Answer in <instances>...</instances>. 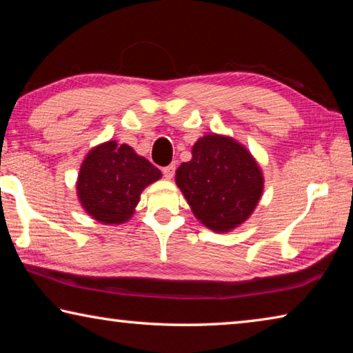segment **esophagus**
<instances>
[{
  "label": "esophagus",
  "instance_id": "1",
  "mask_svg": "<svg viewBox=\"0 0 353 353\" xmlns=\"http://www.w3.org/2000/svg\"><path fill=\"white\" fill-rule=\"evenodd\" d=\"M162 172H163L165 179H172V177H174V172H176V165L171 163L168 166H165V168L162 170Z\"/></svg>",
  "mask_w": 353,
  "mask_h": 353
}]
</instances>
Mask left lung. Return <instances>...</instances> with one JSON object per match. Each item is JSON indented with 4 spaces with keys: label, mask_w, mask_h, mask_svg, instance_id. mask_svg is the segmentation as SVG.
Segmentation results:
<instances>
[{
    "label": "left lung",
    "mask_w": 353,
    "mask_h": 353,
    "mask_svg": "<svg viewBox=\"0 0 353 353\" xmlns=\"http://www.w3.org/2000/svg\"><path fill=\"white\" fill-rule=\"evenodd\" d=\"M193 157L176 171V183L202 224L229 232L243 224L263 193V174L252 155L230 137L205 135Z\"/></svg>",
    "instance_id": "1"
}]
</instances>
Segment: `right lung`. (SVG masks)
<instances>
[{
  "label": "right lung",
  "mask_w": 353,
  "mask_h": 353,
  "mask_svg": "<svg viewBox=\"0 0 353 353\" xmlns=\"http://www.w3.org/2000/svg\"><path fill=\"white\" fill-rule=\"evenodd\" d=\"M160 177V170L132 148L107 141L92 149L82 162L77 198L99 223L121 224L132 216L141 191Z\"/></svg>",
  "instance_id": "1"
}]
</instances>
